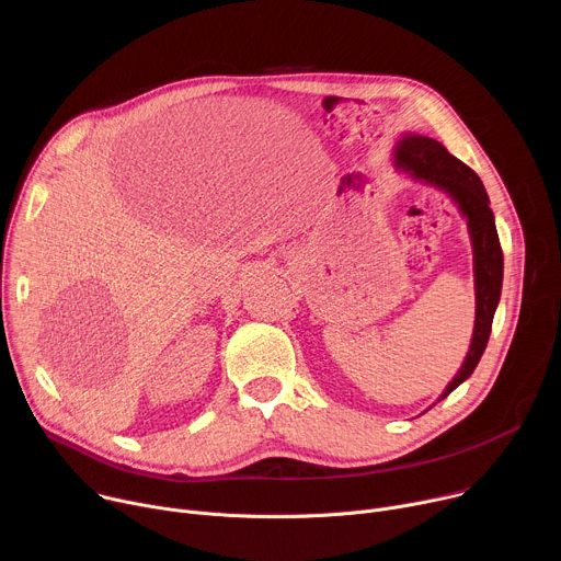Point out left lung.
Listing matches in <instances>:
<instances>
[{
    "label": "left lung",
    "mask_w": 561,
    "mask_h": 561,
    "mask_svg": "<svg viewBox=\"0 0 561 561\" xmlns=\"http://www.w3.org/2000/svg\"><path fill=\"white\" fill-rule=\"evenodd\" d=\"M394 167L407 171L413 180L437 186L459 206L468 219V232L472 242V266H474V329L468 355L439 394L448 397L461 381H466L474 366L484 355L491 337L493 317L502 295L504 255L491 210V199L482 180L468 169L455 154H450L437 139L424 135H404L394 146Z\"/></svg>",
    "instance_id": "1"
}]
</instances>
